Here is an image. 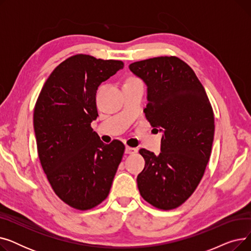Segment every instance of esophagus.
Listing matches in <instances>:
<instances>
[{"instance_id": "34e87169", "label": "esophagus", "mask_w": 251, "mask_h": 251, "mask_svg": "<svg viewBox=\"0 0 251 251\" xmlns=\"http://www.w3.org/2000/svg\"><path fill=\"white\" fill-rule=\"evenodd\" d=\"M136 151H137V150L134 148H130V147L125 148V153H127V154H132V153H135Z\"/></svg>"}]
</instances>
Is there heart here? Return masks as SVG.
Listing matches in <instances>:
<instances>
[{
    "label": "heart",
    "instance_id": "obj_1",
    "mask_svg": "<svg viewBox=\"0 0 251 251\" xmlns=\"http://www.w3.org/2000/svg\"><path fill=\"white\" fill-rule=\"evenodd\" d=\"M135 80H137V79H135V78H129L128 80H127V82H130V81H135Z\"/></svg>",
    "mask_w": 251,
    "mask_h": 251
}]
</instances>
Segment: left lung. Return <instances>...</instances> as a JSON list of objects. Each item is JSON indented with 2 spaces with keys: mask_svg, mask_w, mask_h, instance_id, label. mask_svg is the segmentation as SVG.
Wrapping results in <instances>:
<instances>
[{
  "mask_svg": "<svg viewBox=\"0 0 251 251\" xmlns=\"http://www.w3.org/2000/svg\"><path fill=\"white\" fill-rule=\"evenodd\" d=\"M129 69L147 84L144 113L163 133L159 154L139 150L146 165L137 186L154 207L173 209L189 199L204 174L214 141L213 108L194 71L177 57L134 62Z\"/></svg>",
  "mask_w": 251,
  "mask_h": 251,
  "instance_id": "left-lung-1",
  "label": "left lung"
}]
</instances>
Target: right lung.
Instances as JSON below:
<instances>
[{"instance_id": "obj_1", "label": "right lung", "mask_w": 251, "mask_h": 251, "mask_svg": "<svg viewBox=\"0 0 251 251\" xmlns=\"http://www.w3.org/2000/svg\"><path fill=\"white\" fill-rule=\"evenodd\" d=\"M123 67L122 61L72 56L50 73L35 103L39 161L52 190L76 209L107 199L122 160L124 144L103 143L90 123L99 116L98 87Z\"/></svg>"}]
</instances>
